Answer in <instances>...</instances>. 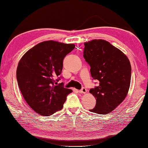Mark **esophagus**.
Segmentation results:
<instances>
[{"instance_id": "esophagus-1", "label": "esophagus", "mask_w": 148, "mask_h": 148, "mask_svg": "<svg viewBox=\"0 0 148 148\" xmlns=\"http://www.w3.org/2000/svg\"><path fill=\"white\" fill-rule=\"evenodd\" d=\"M79 92H80L81 93H86L87 92V90L85 88H82V90L80 91H79Z\"/></svg>"}]
</instances>
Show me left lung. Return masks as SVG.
Listing matches in <instances>:
<instances>
[{
  "label": "left lung",
  "mask_w": 148,
  "mask_h": 148,
  "mask_svg": "<svg viewBox=\"0 0 148 148\" xmlns=\"http://www.w3.org/2000/svg\"><path fill=\"white\" fill-rule=\"evenodd\" d=\"M84 57L90 64L93 79L99 86L90 93L96 99L95 107L90 111L97 114L111 112L125 100L130 88L131 65L121 50L103 39L84 43Z\"/></svg>",
  "instance_id": "left-lung-1"
}]
</instances>
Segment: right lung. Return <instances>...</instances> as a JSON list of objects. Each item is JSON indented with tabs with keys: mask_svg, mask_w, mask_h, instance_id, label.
Returning a JSON list of instances; mask_svg holds the SVG:
<instances>
[{
	"mask_svg": "<svg viewBox=\"0 0 148 148\" xmlns=\"http://www.w3.org/2000/svg\"><path fill=\"white\" fill-rule=\"evenodd\" d=\"M75 48L74 44L55 41L39 43L27 51L18 62V84L28 105L37 113L49 116L61 110L72 92L58 84L63 59Z\"/></svg>",
	"mask_w": 148,
	"mask_h": 148,
	"instance_id": "add662e5",
	"label": "right lung"
}]
</instances>
